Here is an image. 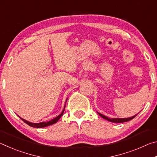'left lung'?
Masks as SVG:
<instances>
[{"label": "left lung", "instance_id": "left-lung-1", "mask_svg": "<svg viewBox=\"0 0 157 157\" xmlns=\"http://www.w3.org/2000/svg\"><path fill=\"white\" fill-rule=\"evenodd\" d=\"M98 113L99 114V115L101 117H102L103 118L106 119V120H107V121H110V122H112V123H124V122H127V121H129L130 120H132V119L134 118V117L136 116V115H135L134 116L129 117V118H109L108 117L105 116L104 115H102V114H101V113H98Z\"/></svg>", "mask_w": 157, "mask_h": 157}]
</instances>
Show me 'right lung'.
I'll use <instances>...</instances> for the list:
<instances>
[{"label":"right lung","mask_w":157,"mask_h":157,"mask_svg":"<svg viewBox=\"0 0 157 157\" xmlns=\"http://www.w3.org/2000/svg\"><path fill=\"white\" fill-rule=\"evenodd\" d=\"M65 107L66 106H64V109H65ZM63 111H64V109H63L62 111V113L60 114V115H59L58 116H57L56 118H55L54 119H52V120H51L50 121H48V122H42V123H30V122H28L27 121L24 120V119L21 118V119L22 120L23 122H25V123L26 124H28V125H30L31 127H36V128H41V127H47V126H49V125H51V124H53L55 123H56L57 122L59 121V119L62 117V116L63 115Z\"/></svg>","instance_id":"add662e5"}]
</instances>
